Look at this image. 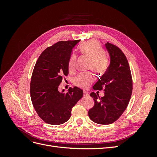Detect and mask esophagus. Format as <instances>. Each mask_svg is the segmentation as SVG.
I'll return each instance as SVG.
<instances>
[{
    "label": "esophagus",
    "instance_id": "34e87169",
    "mask_svg": "<svg viewBox=\"0 0 157 157\" xmlns=\"http://www.w3.org/2000/svg\"><path fill=\"white\" fill-rule=\"evenodd\" d=\"M89 96V94L86 91H84V97H87Z\"/></svg>",
    "mask_w": 157,
    "mask_h": 157
}]
</instances>
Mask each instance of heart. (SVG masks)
<instances>
[{"mask_svg": "<svg viewBox=\"0 0 157 157\" xmlns=\"http://www.w3.org/2000/svg\"><path fill=\"white\" fill-rule=\"evenodd\" d=\"M79 52L83 56L90 59V69L93 70L98 74L102 75L105 72L109 67V59L104 54L102 46L99 42L90 40L84 42L80 46ZM77 57L73 54L71 56L68 62V70L71 73H73L77 69ZM94 80V77L90 73H82L74 79L75 86L82 88H87Z\"/></svg>", "mask_w": 157, "mask_h": 157, "instance_id": "b5f03b06", "label": "heart"}]
</instances>
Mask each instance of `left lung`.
Instances as JSON below:
<instances>
[{"label": "left lung", "mask_w": 157, "mask_h": 157, "mask_svg": "<svg viewBox=\"0 0 157 157\" xmlns=\"http://www.w3.org/2000/svg\"><path fill=\"white\" fill-rule=\"evenodd\" d=\"M105 46L110 55V65L93 87L103 90L105 95L100 98L98 94H90L94 105L88 111L90 119L99 124L115 122L126 110L132 93V75L126 56L116 45L107 42Z\"/></svg>", "instance_id": "obj_1"}]
</instances>
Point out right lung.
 I'll return each instance as SVG.
<instances>
[{
    "label": "right lung",
    "instance_id": "right-lung-1",
    "mask_svg": "<svg viewBox=\"0 0 157 157\" xmlns=\"http://www.w3.org/2000/svg\"><path fill=\"white\" fill-rule=\"evenodd\" d=\"M80 40L59 41L46 48L38 58L30 83L33 105L45 122L59 125L71 117V109L83 96L78 88L61 93L58 86L69 73L68 62L72 50Z\"/></svg>",
    "mask_w": 157,
    "mask_h": 157
}]
</instances>
